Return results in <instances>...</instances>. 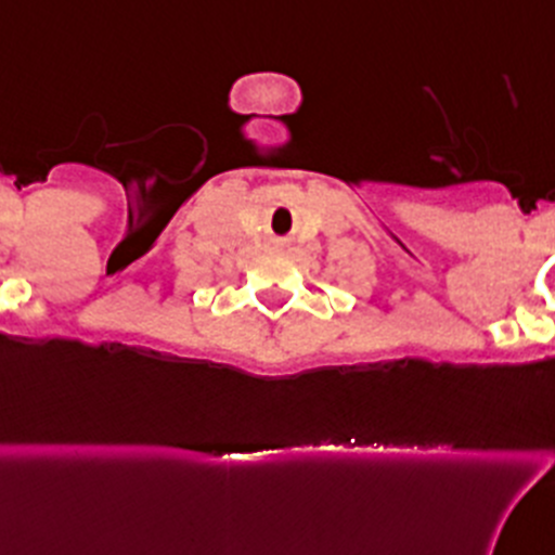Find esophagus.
I'll use <instances>...</instances> for the list:
<instances>
[{"label":"esophagus","instance_id":"1","mask_svg":"<svg viewBox=\"0 0 555 555\" xmlns=\"http://www.w3.org/2000/svg\"><path fill=\"white\" fill-rule=\"evenodd\" d=\"M276 246H284V242H276Z\"/></svg>","mask_w":555,"mask_h":555}]
</instances>
